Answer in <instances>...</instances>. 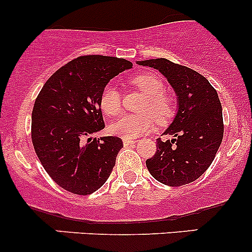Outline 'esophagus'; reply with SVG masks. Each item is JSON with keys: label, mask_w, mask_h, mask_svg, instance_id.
<instances>
[{"label": "esophagus", "mask_w": 252, "mask_h": 252, "mask_svg": "<svg viewBox=\"0 0 252 252\" xmlns=\"http://www.w3.org/2000/svg\"><path fill=\"white\" fill-rule=\"evenodd\" d=\"M123 144L126 145V146H128V145H134V144H136V140H133V139L123 138Z\"/></svg>", "instance_id": "esophagus-1"}]
</instances>
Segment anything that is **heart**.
I'll use <instances>...</instances> for the list:
<instances>
[{
  "instance_id": "b5f03b06",
  "label": "heart",
  "mask_w": 252,
  "mask_h": 252,
  "mask_svg": "<svg viewBox=\"0 0 252 252\" xmlns=\"http://www.w3.org/2000/svg\"><path fill=\"white\" fill-rule=\"evenodd\" d=\"M129 84L146 96L141 112H149L157 124H166L173 117V100L164 94L166 84L158 75L154 73H142L129 79ZM100 107L108 117H114L121 112V93L114 86L106 85L103 88L100 96ZM149 115L124 114L111 124L110 131L122 138H138L154 128V119Z\"/></svg>"
}]
</instances>
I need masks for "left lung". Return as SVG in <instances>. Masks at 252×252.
Listing matches in <instances>:
<instances>
[{
  "instance_id": "1",
  "label": "left lung",
  "mask_w": 252,
  "mask_h": 252,
  "mask_svg": "<svg viewBox=\"0 0 252 252\" xmlns=\"http://www.w3.org/2000/svg\"><path fill=\"white\" fill-rule=\"evenodd\" d=\"M139 65L157 69L173 88L177 113L157 139V151L146 159L150 174L169 187L195 182L211 166L223 139L222 106L217 91L204 75L166 58L138 61Z\"/></svg>"
}]
</instances>
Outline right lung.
Returning <instances> with one entry per match:
<instances>
[{
	"instance_id": "obj_1",
	"label": "right lung",
	"mask_w": 252,
	"mask_h": 252,
	"mask_svg": "<svg viewBox=\"0 0 252 252\" xmlns=\"http://www.w3.org/2000/svg\"><path fill=\"white\" fill-rule=\"evenodd\" d=\"M133 68L124 58L81 56L45 83L32 113V140L48 175L67 191L100 189L123 147L117 136L93 138L105 128L100 96L119 73Z\"/></svg>"
}]
</instances>
